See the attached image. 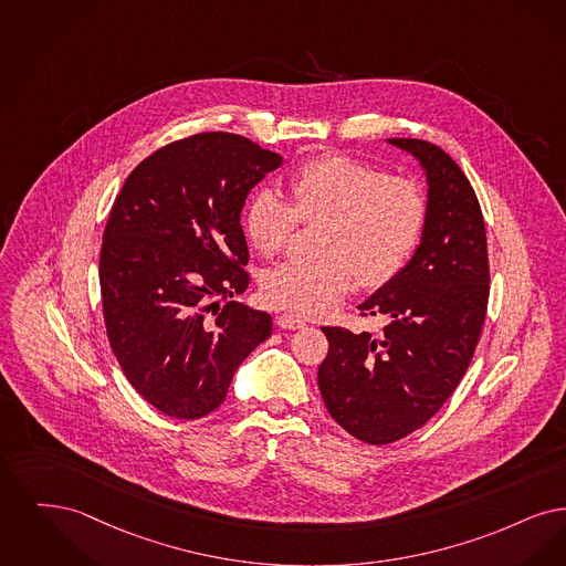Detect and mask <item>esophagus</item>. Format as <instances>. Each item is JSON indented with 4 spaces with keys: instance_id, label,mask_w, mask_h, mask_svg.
Here are the masks:
<instances>
[{
    "instance_id": "esophagus-1",
    "label": "esophagus",
    "mask_w": 566,
    "mask_h": 566,
    "mask_svg": "<svg viewBox=\"0 0 566 566\" xmlns=\"http://www.w3.org/2000/svg\"><path fill=\"white\" fill-rule=\"evenodd\" d=\"M276 323L283 329H300V327H304V321L300 319V317H294V315H287V313L279 315Z\"/></svg>"
}]
</instances>
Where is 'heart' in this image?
I'll list each match as a JSON object with an SVG mask.
<instances>
[{"mask_svg": "<svg viewBox=\"0 0 566 566\" xmlns=\"http://www.w3.org/2000/svg\"><path fill=\"white\" fill-rule=\"evenodd\" d=\"M287 200L271 190L249 202L245 232L264 258L283 253L297 223H321L315 262L283 264L264 279L266 302L302 317L336 308L357 279L378 290L415 255L429 220V198L412 177L387 175L366 160L325 154L285 179Z\"/></svg>", "mask_w": 566, "mask_h": 566, "instance_id": "1", "label": "heart"}]
</instances>
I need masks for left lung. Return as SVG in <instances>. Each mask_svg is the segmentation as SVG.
Returning <instances> with one entry per match:
<instances>
[{
	"mask_svg": "<svg viewBox=\"0 0 566 566\" xmlns=\"http://www.w3.org/2000/svg\"><path fill=\"white\" fill-rule=\"evenodd\" d=\"M391 144L427 171V228L410 264L359 304V317L387 321L382 334L321 327L329 348L317 376L332 418L374 446L415 433L459 387L491 292L486 228L465 172L429 142Z\"/></svg>",
	"mask_w": 566,
	"mask_h": 566,
	"instance_id": "1",
	"label": "left lung"
}]
</instances>
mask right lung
<instances>
[{
	"label": "right lung",
	"instance_id": "obj_1",
	"mask_svg": "<svg viewBox=\"0 0 566 566\" xmlns=\"http://www.w3.org/2000/svg\"><path fill=\"white\" fill-rule=\"evenodd\" d=\"M283 158L243 135L205 130L151 151L124 181L103 232L98 283L124 376L172 418L207 417L272 332L234 302L249 287L241 209Z\"/></svg>",
	"mask_w": 566,
	"mask_h": 566
}]
</instances>
